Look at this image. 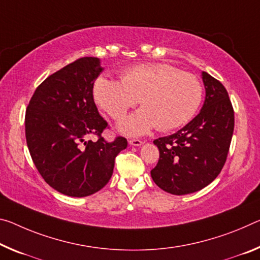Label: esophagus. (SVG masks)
Masks as SVG:
<instances>
[{
  "mask_svg": "<svg viewBox=\"0 0 260 260\" xmlns=\"http://www.w3.org/2000/svg\"><path fill=\"white\" fill-rule=\"evenodd\" d=\"M128 143L131 146H135V147H138V146H141V145H143V142L142 140H140V139H131L129 141H128Z\"/></svg>",
  "mask_w": 260,
  "mask_h": 260,
  "instance_id": "esophagus-1",
  "label": "esophagus"
}]
</instances>
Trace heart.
<instances>
[{"label":"heart","mask_w":260,"mask_h":260,"mask_svg":"<svg viewBox=\"0 0 260 260\" xmlns=\"http://www.w3.org/2000/svg\"><path fill=\"white\" fill-rule=\"evenodd\" d=\"M93 98L114 120H120L139 101L141 110L123 120L119 128L131 135L160 132L183 126L199 109L203 85L188 73L166 63H141L123 69L120 82L98 77Z\"/></svg>","instance_id":"1"}]
</instances>
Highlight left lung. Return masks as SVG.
Returning a JSON list of instances; mask_svg holds the SVG:
<instances>
[{"label":"left lung","instance_id":"left-lung-1","mask_svg":"<svg viewBox=\"0 0 260 260\" xmlns=\"http://www.w3.org/2000/svg\"><path fill=\"white\" fill-rule=\"evenodd\" d=\"M203 81L206 97L199 114L175 134L154 140L159 158L151 178L171 194H188L211 184L229 152L235 125L232 102L220 81L206 72Z\"/></svg>","mask_w":260,"mask_h":260}]
</instances>
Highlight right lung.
<instances>
[{"label":"right lung","instance_id":"1","mask_svg":"<svg viewBox=\"0 0 260 260\" xmlns=\"http://www.w3.org/2000/svg\"><path fill=\"white\" fill-rule=\"evenodd\" d=\"M103 68L98 57L77 59L49 75L28 103L25 137L36 168L49 186L69 197H88L109 183L127 140L108 142V128L93 101ZM96 135L92 142L88 137Z\"/></svg>","mask_w":260,"mask_h":260}]
</instances>
